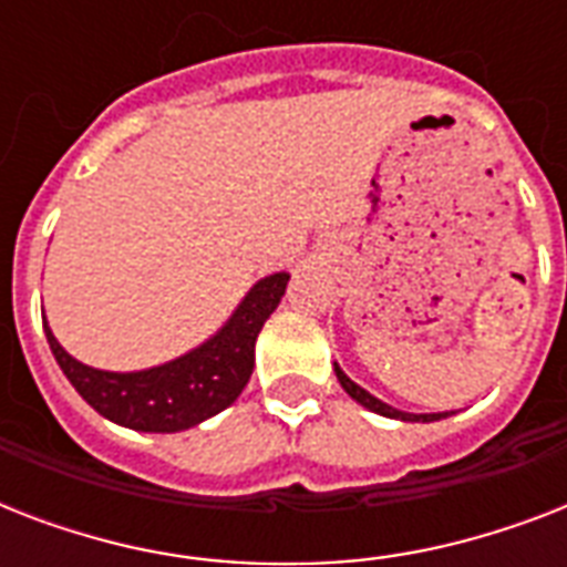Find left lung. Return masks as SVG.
<instances>
[{
  "label": "left lung",
  "instance_id": "8db88e82",
  "mask_svg": "<svg viewBox=\"0 0 567 567\" xmlns=\"http://www.w3.org/2000/svg\"><path fill=\"white\" fill-rule=\"evenodd\" d=\"M336 377L338 382H341V388H344L347 394L353 396L355 403H362L364 409H371V412L382 414V417H396V421H412V423H430V421H441V417H447V412H435V414H409V412H400V409H394V405L382 403V400H377L373 394H368L362 385H355L353 379L347 377L341 368L336 364Z\"/></svg>",
  "mask_w": 567,
  "mask_h": 567
}]
</instances>
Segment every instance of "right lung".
Wrapping results in <instances>:
<instances>
[{"label": "right lung", "mask_w": 567, "mask_h": 567, "mask_svg": "<svg viewBox=\"0 0 567 567\" xmlns=\"http://www.w3.org/2000/svg\"><path fill=\"white\" fill-rule=\"evenodd\" d=\"M288 279V274L265 276L217 336L150 371H96L75 362L47 323L43 332L64 377L102 417L137 432L190 430L238 400L256 368L258 332L282 300Z\"/></svg>", "instance_id": "obj_1"}]
</instances>
